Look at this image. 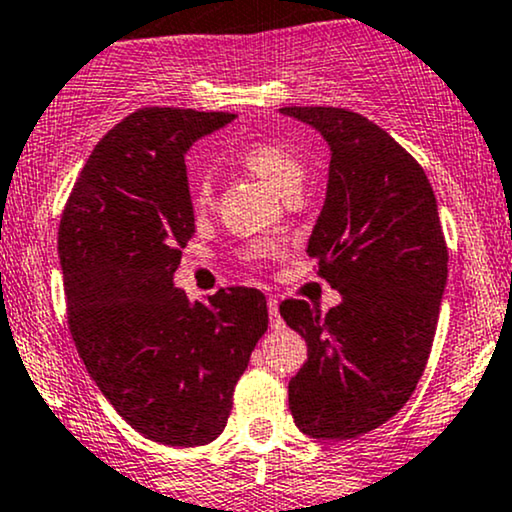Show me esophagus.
<instances>
[{
  "mask_svg": "<svg viewBox=\"0 0 512 512\" xmlns=\"http://www.w3.org/2000/svg\"><path fill=\"white\" fill-rule=\"evenodd\" d=\"M267 311H269V325L272 328H282V316H279V301L277 299H267Z\"/></svg>",
  "mask_w": 512,
  "mask_h": 512,
  "instance_id": "obj_1",
  "label": "esophagus"
}]
</instances>
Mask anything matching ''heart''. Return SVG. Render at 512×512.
Returning a JSON list of instances; mask_svg holds the SVG:
<instances>
[{
    "mask_svg": "<svg viewBox=\"0 0 512 512\" xmlns=\"http://www.w3.org/2000/svg\"><path fill=\"white\" fill-rule=\"evenodd\" d=\"M235 157L257 174V177L265 179L267 184H272L279 194L291 192V189H299L303 182V162L294 150L286 148L284 143L272 138H260L250 140V143L240 145L235 150ZM189 199L196 211H204L211 206L213 199V165L206 160L194 162L189 167ZM260 250H252V255H257Z\"/></svg>",
    "mask_w": 512,
    "mask_h": 512,
    "instance_id": "1",
    "label": "heart"
}]
</instances>
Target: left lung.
<instances>
[{"label": "left lung", "mask_w": 512, "mask_h": 512, "mask_svg": "<svg viewBox=\"0 0 512 512\" xmlns=\"http://www.w3.org/2000/svg\"><path fill=\"white\" fill-rule=\"evenodd\" d=\"M328 140V192L308 257L342 294L320 313L286 299L306 340L289 408L316 440H352L393 418L423 376L447 284V243L423 167L384 128L335 106H284Z\"/></svg>", "instance_id": "1"}]
</instances>
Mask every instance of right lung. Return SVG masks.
<instances>
[{
  "label": "right lung",
  "mask_w": 512,
  "mask_h": 512,
  "mask_svg": "<svg viewBox=\"0 0 512 512\" xmlns=\"http://www.w3.org/2000/svg\"><path fill=\"white\" fill-rule=\"evenodd\" d=\"M235 119L226 111L145 106L116 123L63 209L58 255L67 323L89 376L148 440L209 445L267 330L252 286L189 301L172 277L194 235L184 153Z\"/></svg>",
  "instance_id": "add662e5"
}]
</instances>
